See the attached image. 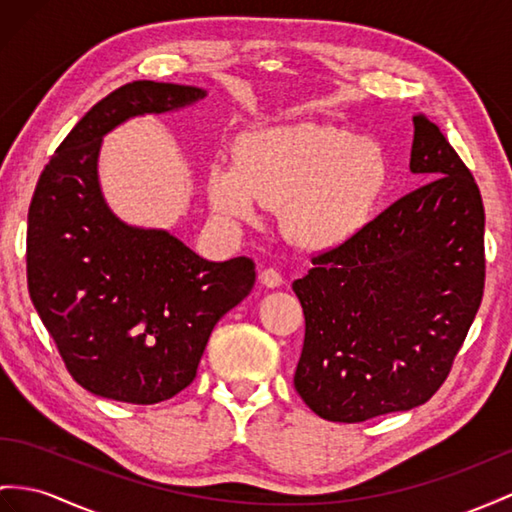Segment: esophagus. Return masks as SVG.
Instances as JSON below:
<instances>
[{"mask_svg":"<svg viewBox=\"0 0 512 512\" xmlns=\"http://www.w3.org/2000/svg\"><path fill=\"white\" fill-rule=\"evenodd\" d=\"M259 279H261V283H264L266 287H279V285L283 283V277H281V272H279L277 268H266V270H261Z\"/></svg>","mask_w":512,"mask_h":512,"instance_id":"obj_1","label":"esophagus"}]
</instances>
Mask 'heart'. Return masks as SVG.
<instances>
[{"instance_id":"heart-1","label":"heart","mask_w":512,"mask_h":512,"mask_svg":"<svg viewBox=\"0 0 512 512\" xmlns=\"http://www.w3.org/2000/svg\"><path fill=\"white\" fill-rule=\"evenodd\" d=\"M381 147L320 125L281 127L244 144L242 160H218L207 190L227 222L255 220L264 203H283V227L300 244L344 238L368 216L385 186Z\"/></svg>"}]
</instances>
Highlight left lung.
Listing matches in <instances>:
<instances>
[{
  "label": "left lung",
  "mask_w": 512,
  "mask_h": 512,
  "mask_svg": "<svg viewBox=\"0 0 512 512\" xmlns=\"http://www.w3.org/2000/svg\"><path fill=\"white\" fill-rule=\"evenodd\" d=\"M411 173L428 179L292 283L305 313L294 387L329 422L428 402L448 378L484 292V207L474 175L424 114Z\"/></svg>",
  "instance_id": "left-lung-1"
}]
</instances>
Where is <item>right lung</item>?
<instances>
[{"label": "right lung", "instance_id": "obj_1", "mask_svg": "<svg viewBox=\"0 0 512 512\" xmlns=\"http://www.w3.org/2000/svg\"><path fill=\"white\" fill-rule=\"evenodd\" d=\"M196 86L140 80L90 108L38 177L28 290L69 374L129 404L173 398L196 376L216 322L255 285V261H207L164 229L131 227L101 194L103 136L131 116L192 106Z\"/></svg>", "mask_w": 512, "mask_h": 512}]
</instances>
